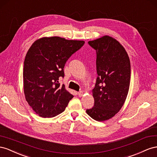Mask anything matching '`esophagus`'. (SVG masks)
Wrapping results in <instances>:
<instances>
[{
	"label": "esophagus",
	"mask_w": 157,
	"mask_h": 157,
	"mask_svg": "<svg viewBox=\"0 0 157 157\" xmlns=\"http://www.w3.org/2000/svg\"><path fill=\"white\" fill-rule=\"evenodd\" d=\"M78 95L79 97H82L83 95V91H79L78 93Z\"/></svg>",
	"instance_id": "esophagus-1"
}]
</instances>
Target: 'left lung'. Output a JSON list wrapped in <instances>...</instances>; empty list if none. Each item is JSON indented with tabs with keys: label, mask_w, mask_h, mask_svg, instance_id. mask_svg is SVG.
<instances>
[{
	"label": "left lung",
	"mask_w": 157,
	"mask_h": 157,
	"mask_svg": "<svg viewBox=\"0 0 157 157\" xmlns=\"http://www.w3.org/2000/svg\"><path fill=\"white\" fill-rule=\"evenodd\" d=\"M88 44L96 51L98 76L92 90L94 106L86 113L95 120L102 122L117 114L126 99L130 83V61L122 44L108 35Z\"/></svg>",
	"instance_id": "1"
}]
</instances>
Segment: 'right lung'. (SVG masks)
<instances>
[{"label":"right lung","mask_w":157,"mask_h":157,"mask_svg":"<svg viewBox=\"0 0 157 157\" xmlns=\"http://www.w3.org/2000/svg\"><path fill=\"white\" fill-rule=\"evenodd\" d=\"M84 43L60 37H43L27 52L23 71L25 97L41 117L52 118L62 113L74 97L59 79L64 78L66 61Z\"/></svg>","instance_id":"add662e5"}]
</instances>
